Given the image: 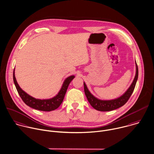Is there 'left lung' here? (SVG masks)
Returning <instances> with one entry per match:
<instances>
[{
  "mask_svg": "<svg viewBox=\"0 0 154 154\" xmlns=\"http://www.w3.org/2000/svg\"><path fill=\"white\" fill-rule=\"evenodd\" d=\"M136 76L134 77V79L129 87V88L127 90V91L120 97L111 100H99L97 98H96L94 96H93L89 90H88L84 82V92L85 94V96L88 99V101L90 103V104L92 106L93 108L95 109L99 110V111H103V112H106V111H110L115 109H116L123 105H124L128 99H130V96H131L136 84V82L138 78V67L137 64L136 62Z\"/></svg>",
  "mask_w": 154,
  "mask_h": 154,
  "instance_id": "left-lung-1",
  "label": "left lung"
}]
</instances>
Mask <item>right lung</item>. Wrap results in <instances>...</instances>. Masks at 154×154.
Segmentation results:
<instances>
[{
  "mask_svg": "<svg viewBox=\"0 0 154 154\" xmlns=\"http://www.w3.org/2000/svg\"><path fill=\"white\" fill-rule=\"evenodd\" d=\"M74 78H75V76L72 75L66 78L63 84V86L60 91H59L58 94L54 97L50 99H47V100H40V99H36L35 98L32 97V96H29L26 93H25L23 90H21V88L20 87V86L18 85L16 81V79L15 77L14 70L13 72L14 82L17 88V90L18 91V93L19 94L23 101L26 104H27V106H30L32 108H33L36 110H41V111H45V112L54 110L57 109L60 106V104L63 101V99L66 94V93L67 91L69 85Z\"/></svg>",
  "mask_w": 154,
  "mask_h": 154,
  "instance_id": "1",
  "label": "right lung"
}]
</instances>
